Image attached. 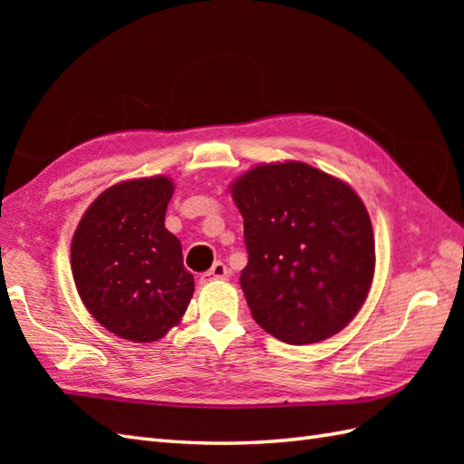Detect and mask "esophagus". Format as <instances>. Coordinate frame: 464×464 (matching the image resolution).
<instances>
[{"label": "esophagus", "mask_w": 464, "mask_h": 464, "mask_svg": "<svg viewBox=\"0 0 464 464\" xmlns=\"http://www.w3.org/2000/svg\"><path fill=\"white\" fill-rule=\"evenodd\" d=\"M215 279H229V269H227V265L221 263V261L213 263V267L201 275V281H203V283L215 281Z\"/></svg>", "instance_id": "obj_1"}]
</instances>
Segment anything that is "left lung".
I'll use <instances>...</instances> for the list:
<instances>
[{"label":"left lung","instance_id":"left-lung-1","mask_svg":"<svg viewBox=\"0 0 464 464\" xmlns=\"http://www.w3.org/2000/svg\"><path fill=\"white\" fill-rule=\"evenodd\" d=\"M231 195L249 253L239 283L257 324L289 344L347 327L374 275L372 225L359 195L301 161L255 167Z\"/></svg>","mask_w":464,"mask_h":464}]
</instances>
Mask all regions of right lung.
<instances>
[{
  "instance_id": "obj_1",
  "label": "right lung",
  "mask_w": 464,
  "mask_h": 464,
  "mask_svg": "<svg viewBox=\"0 0 464 464\" xmlns=\"http://www.w3.org/2000/svg\"><path fill=\"white\" fill-rule=\"evenodd\" d=\"M173 189L163 175L117 183L90 205L73 235L77 293L97 323L127 341L161 339L195 289L181 243L165 229Z\"/></svg>"
}]
</instances>
